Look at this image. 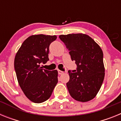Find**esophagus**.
<instances>
[{
    "label": "esophagus",
    "instance_id": "esophagus-1",
    "mask_svg": "<svg viewBox=\"0 0 121 121\" xmlns=\"http://www.w3.org/2000/svg\"><path fill=\"white\" fill-rule=\"evenodd\" d=\"M63 73H64V72H63L62 71L58 70V74H63Z\"/></svg>",
    "mask_w": 121,
    "mask_h": 121
}]
</instances>
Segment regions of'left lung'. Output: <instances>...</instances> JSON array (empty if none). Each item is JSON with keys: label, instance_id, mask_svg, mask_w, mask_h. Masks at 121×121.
<instances>
[{"label": "left lung", "instance_id": "obj_1", "mask_svg": "<svg viewBox=\"0 0 121 121\" xmlns=\"http://www.w3.org/2000/svg\"><path fill=\"white\" fill-rule=\"evenodd\" d=\"M59 38L77 65L76 70L73 73L68 71L70 80L67 86L69 93L78 101H89L96 96L104 79L102 49L85 34L60 35Z\"/></svg>", "mask_w": 121, "mask_h": 121}]
</instances>
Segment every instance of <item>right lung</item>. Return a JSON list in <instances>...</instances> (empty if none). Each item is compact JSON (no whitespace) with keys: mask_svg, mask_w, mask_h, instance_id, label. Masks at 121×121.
Listing matches in <instances>:
<instances>
[{"mask_svg":"<svg viewBox=\"0 0 121 121\" xmlns=\"http://www.w3.org/2000/svg\"><path fill=\"white\" fill-rule=\"evenodd\" d=\"M56 39L55 35H32L22 43L15 56L19 85L26 98L35 103L48 100L58 82L57 70L49 71L40 65L49 60V47Z\"/></svg>","mask_w":121,"mask_h":121,"instance_id":"add662e5","label":"right lung"}]
</instances>
